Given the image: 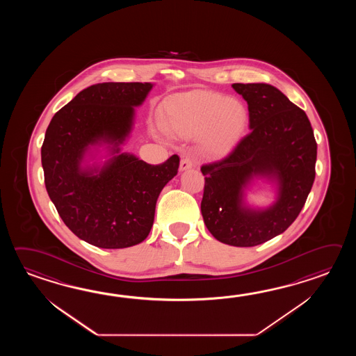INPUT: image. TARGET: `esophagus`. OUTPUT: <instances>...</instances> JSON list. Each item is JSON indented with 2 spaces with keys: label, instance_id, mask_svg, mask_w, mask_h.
Returning <instances> with one entry per match:
<instances>
[{
  "label": "esophagus",
  "instance_id": "34e87169",
  "mask_svg": "<svg viewBox=\"0 0 356 356\" xmlns=\"http://www.w3.org/2000/svg\"><path fill=\"white\" fill-rule=\"evenodd\" d=\"M193 167V161L188 156H186V158H181V164H179V169H181V172L183 170H187V169H191V168Z\"/></svg>",
  "mask_w": 356,
  "mask_h": 356
}]
</instances>
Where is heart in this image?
Segmentation results:
<instances>
[{"label": "heart", "mask_w": 356, "mask_h": 356, "mask_svg": "<svg viewBox=\"0 0 356 356\" xmlns=\"http://www.w3.org/2000/svg\"><path fill=\"white\" fill-rule=\"evenodd\" d=\"M248 122V109L239 99L216 91L193 90L168 100L163 127L173 136H200L202 150L220 156L241 140Z\"/></svg>", "instance_id": "obj_1"}]
</instances>
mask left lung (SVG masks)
Segmentation results:
<instances>
[{
    "label": "left lung",
    "instance_id": "left-lung-1",
    "mask_svg": "<svg viewBox=\"0 0 356 356\" xmlns=\"http://www.w3.org/2000/svg\"><path fill=\"white\" fill-rule=\"evenodd\" d=\"M232 86L248 104L250 134L224 159L201 167V212L219 242L254 247L284 233L302 211L316 177L317 143L305 112L273 85ZM253 176L278 181V201L266 211L242 201Z\"/></svg>",
    "mask_w": 356,
    "mask_h": 356
}]
</instances>
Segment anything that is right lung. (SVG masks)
Masks as SVG:
<instances>
[{"label":"right lung","mask_w":356,"mask_h":356,"mask_svg":"<svg viewBox=\"0 0 356 356\" xmlns=\"http://www.w3.org/2000/svg\"><path fill=\"white\" fill-rule=\"evenodd\" d=\"M150 83H103L80 91L54 114L42 145L48 196L60 219L80 239L99 248L136 245L152 230L161 189L177 173L179 156L152 165L120 154L135 109ZM111 144L118 153L103 168L81 167L91 144Z\"/></svg>","instance_id":"1"}]
</instances>
